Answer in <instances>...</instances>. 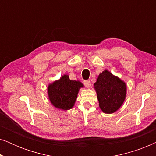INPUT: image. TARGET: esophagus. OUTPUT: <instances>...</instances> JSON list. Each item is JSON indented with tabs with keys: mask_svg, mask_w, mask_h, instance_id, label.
<instances>
[{
	"mask_svg": "<svg viewBox=\"0 0 156 156\" xmlns=\"http://www.w3.org/2000/svg\"><path fill=\"white\" fill-rule=\"evenodd\" d=\"M84 84L85 86H86L87 87H88V88H90L91 87V82L89 80H84Z\"/></svg>",
	"mask_w": 156,
	"mask_h": 156,
	"instance_id": "esophagus-1",
	"label": "esophagus"
}]
</instances>
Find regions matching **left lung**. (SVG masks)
<instances>
[{
  "label": "left lung",
  "instance_id": "left-lung-1",
  "mask_svg": "<svg viewBox=\"0 0 156 156\" xmlns=\"http://www.w3.org/2000/svg\"><path fill=\"white\" fill-rule=\"evenodd\" d=\"M94 87L99 107L106 114H112L120 108L126 97V86L120 79L105 70L99 74Z\"/></svg>",
  "mask_w": 156,
  "mask_h": 156
}]
</instances>
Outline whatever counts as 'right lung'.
<instances>
[{"mask_svg": "<svg viewBox=\"0 0 156 156\" xmlns=\"http://www.w3.org/2000/svg\"><path fill=\"white\" fill-rule=\"evenodd\" d=\"M83 84L72 81L67 75H64L48 87V95L51 103L57 108L68 110L73 107L77 94Z\"/></svg>", "mask_w": 156, "mask_h": 156, "instance_id": "add662e5", "label": "right lung"}]
</instances>
